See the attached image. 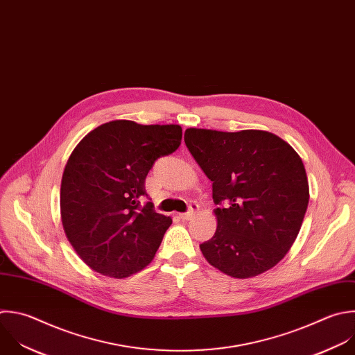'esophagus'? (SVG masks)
<instances>
[{"label":"esophagus","mask_w":355,"mask_h":355,"mask_svg":"<svg viewBox=\"0 0 355 355\" xmlns=\"http://www.w3.org/2000/svg\"><path fill=\"white\" fill-rule=\"evenodd\" d=\"M198 209H199V206H198L196 203H192V205H191L189 211H187V213H181V214H180V218H181V220H191V218H193V217H195V214L198 213Z\"/></svg>","instance_id":"1"}]
</instances>
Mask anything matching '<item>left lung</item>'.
Returning <instances> with one entry per match:
<instances>
[{"label":"left lung","instance_id":"1","mask_svg":"<svg viewBox=\"0 0 355 355\" xmlns=\"http://www.w3.org/2000/svg\"><path fill=\"white\" fill-rule=\"evenodd\" d=\"M185 145L211 181L217 228L199 245L205 259L235 279L276 266L293 247L309 200L298 153L268 131L188 128Z\"/></svg>","mask_w":355,"mask_h":355}]
</instances>
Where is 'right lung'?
<instances>
[{"label": "right lung", "instance_id": "obj_1", "mask_svg": "<svg viewBox=\"0 0 355 355\" xmlns=\"http://www.w3.org/2000/svg\"><path fill=\"white\" fill-rule=\"evenodd\" d=\"M180 125L115 120L73 149L61 181V221L78 257L94 272L125 279L155 258L171 217L156 213L145 180L155 162L178 149Z\"/></svg>", "mask_w": 355, "mask_h": 355}]
</instances>
